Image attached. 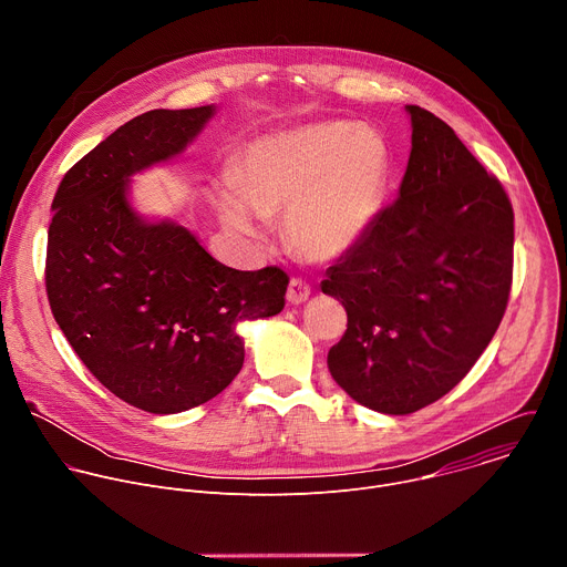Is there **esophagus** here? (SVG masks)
Instances as JSON below:
<instances>
[{
    "label": "esophagus",
    "instance_id": "1",
    "mask_svg": "<svg viewBox=\"0 0 567 567\" xmlns=\"http://www.w3.org/2000/svg\"><path fill=\"white\" fill-rule=\"evenodd\" d=\"M309 293H311V287H309V282H307V280H302V278H291V280H289V287H287V300H289L291 305H300V302H305V300L309 298Z\"/></svg>",
    "mask_w": 567,
    "mask_h": 567
}]
</instances>
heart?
Wrapping results in <instances>:
<instances>
[{"mask_svg":"<svg viewBox=\"0 0 567 567\" xmlns=\"http://www.w3.org/2000/svg\"><path fill=\"white\" fill-rule=\"evenodd\" d=\"M390 150L357 123H318L249 145L237 184L215 193L224 224L258 237L285 215L289 245L311 260H337L374 226L390 184Z\"/></svg>","mask_w":567,"mask_h":567,"instance_id":"1","label":"heart"}]
</instances>
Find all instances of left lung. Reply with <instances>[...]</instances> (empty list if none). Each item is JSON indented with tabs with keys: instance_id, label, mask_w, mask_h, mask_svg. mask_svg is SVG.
<instances>
[{
	"instance_id": "8db88e82",
	"label": "left lung",
	"mask_w": 567,
	"mask_h": 567,
	"mask_svg": "<svg viewBox=\"0 0 567 567\" xmlns=\"http://www.w3.org/2000/svg\"><path fill=\"white\" fill-rule=\"evenodd\" d=\"M406 112L413 147L396 202L320 282L348 311L328 368L385 415L415 413L466 377L505 316L514 269L503 184L442 118Z\"/></svg>"
}]
</instances>
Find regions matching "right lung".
Returning a JSON list of instances; mask_svg holds the SVG:
<instances>
[{
	"instance_id": "right-lung-1",
	"label": "right lung",
	"mask_w": 567,
	"mask_h": 567,
	"mask_svg": "<svg viewBox=\"0 0 567 567\" xmlns=\"http://www.w3.org/2000/svg\"><path fill=\"white\" fill-rule=\"evenodd\" d=\"M213 105L152 110L101 141L64 175L47 241L53 318L87 370L130 406L175 415L219 394L245 363L241 320L282 311L289 276L217 262L173 219L147 221L130 177L171 161Z\"/></svg>"
}]
</instances>
